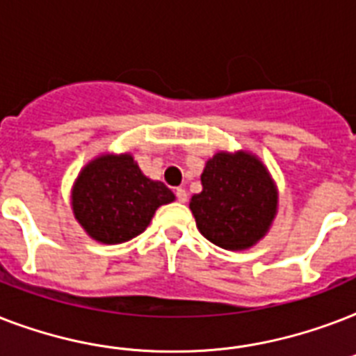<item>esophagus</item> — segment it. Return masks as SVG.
I'll list each match as a JSON object with an SVG mask.
<instances>
[{
    "label": "esophagus",
    "mask_w": 356,
    "mask_h": 356,
    "mask_svg": "<svg viewBox=\"0 0 356 356\" xmlns=\"http://www.w3.org/2000/svg\"><path fill=\"white\" fill-rule=\"evenodd\" d=\"M175 195H177V200L181 201V203H184V201L188 200V194H186V190H184V188L175 190Z\"/></svg>",
    "instance_id": "obj_1"
}]
</instances>
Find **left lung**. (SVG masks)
<instances>
[{
	"label": "left lung",
	"mask_w": 356,
	"mask_h": 356,
	"mask_svg": "<svg viewBox=\"0 0 356 356\" xmlns=\"http://www.w3.org/2000/svg\"><path fill=\"white\" fill-rule=\"evenodd\" d=\"M203 190L190 211L200 233L229 251L253 248L270 231L277 214V186L259 156L220 151L201 173Z\"/></svg>",
	"instance_id": "obj_1"
}]
</instances>
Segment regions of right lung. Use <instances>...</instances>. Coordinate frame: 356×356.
Masks as SVG:
<instances>
[{"mask_svg":"<svg viewBox=\"0 0 356 356\" xmlns=\"http://www.w3.org/2000/svg\"><path fill=\"white\" fill-rule=\"evenodd\" d=\"M175 195L145 177L129 153L96 156L75 179L72 211L86 234L102 243H122L144 233L161 205Z\"/></svg>","mask_w":356,"mask_h":356,"instance_id":"right-lung-1","label":"right lung"}]
</instances>
